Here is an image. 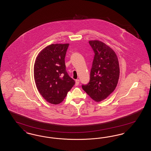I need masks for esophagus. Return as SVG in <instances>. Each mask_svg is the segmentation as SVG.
<instances>
[{
    "mask_svg": "<svg viewBox=\"0 0 151 151\" xmlns=\"http://www.w3.org/2000/svg\"><path fill=\"white\" fill-rule=\"evenodd\" d=\"M79 83H80V80H79V79L76 80V81H75V85L76 86H78L79 84Z\"/></svg>",
    "mask_w": 151,
    "mask_h": 151,
    "instance_id": "1",
    "label": "esophagus"
}]
</instances>
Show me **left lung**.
<instances>
[{
  "label": "left lung",
  "mask_w": 151,
  "mask_h": 151,
  "mask_svg": "<svg viewBox=\"0 0 151 151\" xmlns=\"http://www.w3.org/2000/svg\"><path fill=\"white\" fill-rule=\"evenodd\" d=\"M94 52L89 82L82 88L93 100L106 99L115 89L119 77V66L115 52L105 43L89 41Z\"/></svg>",
  "instance_id": "obj_1"
}]
</instances>
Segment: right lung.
Here are the masks:
<instances>
[{
	"mask_svg": "<svg viewBox=\"0 0 151 151\" xmlns=\"http://www.w3.org/2000/svg\"><path fill=\"white\" fill-rule=\"evenodd\" d=\"M69 43L51 44L38 54L34 65L37 88L48 102H62L75 84L65 70V58Z\"/></svg>",
	"mask_w": 151,
	"mask_h": 151,
	"instance_id": "add662e5",
	"label": "right lung"
}]
</instances>
